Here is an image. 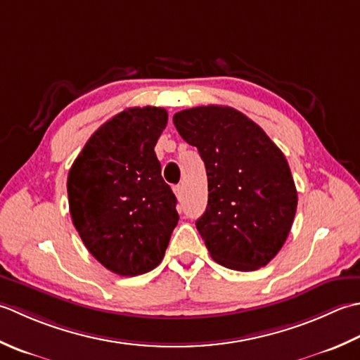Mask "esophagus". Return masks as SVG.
Segmentation results:
<instances>
[{
  "instance_id": "34e87169",
  "label": "esophagus",
  "mask_w": 360,
  "mask_h": 360,
  "mask_svg": "<svg viewBox=\"0 0 360 360\" xmlns=\"http://www.w3.org/2000/svg\"><path fill=\"white\" fill-rule=\"evenodd\" d=\"M172 189H174V194L177 195V199H181V197H183V186L181 185H175Z\"/></svg>"
}]
</instances>
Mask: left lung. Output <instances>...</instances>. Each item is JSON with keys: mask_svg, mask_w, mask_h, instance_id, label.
<instances>
[{"mask_svg": "<svg viewBox=\"0 0 360 360\" xmlns=\"http://www.w3.org/2000/svg\"><path fill=\"white\" fill-rule=\"evenodd\" d=\"M174 126L207 169L208 205L195 226L211 258L239 272L267 266L289 236L298 202L284 153L231 107L181 110Z\"/></svg>", "mask_w": 360, "mask_h": 360, "instance_id": "obj_1", "label": "left lung"}]
</instances>
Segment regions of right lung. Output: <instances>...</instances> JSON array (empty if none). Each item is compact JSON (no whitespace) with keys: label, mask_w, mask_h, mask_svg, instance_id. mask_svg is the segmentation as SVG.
<instances>
[{"label":"right lung","mask_w":360,"mask_h":360,"mask_svg":"<svg viewBox=\"0 0 360 360\" xmlns=\"http://www.w3.org/2000/svg\"><path fill=\"white\" fill-rule=\"evenodd\" d=\"M166 124L165 108L124 110L94 131L68 174L70 212L80 239L121 276L155 269L179 222L177 199L153 150Z\"/></svg>","instance_id":"obj_1"}]
</instances>
